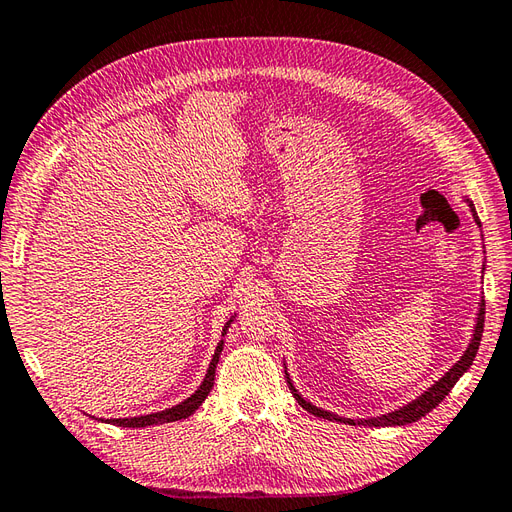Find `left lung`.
<instances>
[{
  "label": "left lung",
  "mask_w": 512,
  "mask_h": 512,
  "mask_svg": "<svg viewBox=\"0 0 512 512\" xmlns=\"http://www.w3.org/2000/svg\"><path fill=\"white\" fill-rule=\"evenodd\" d=\"M469 206H471V210H473V203H471V201H469ZM473 217H478V214H475V210H473ZM482 333H484V300L480 302L478 324H475L473 339H471L469 348L464 350L462 359H460V361L456 363V366H453V368L445 374V377H442L440 381H436L434 385H431V388H429L425 394H420L416 401H412L410 405L401 407V410L390 412L388 416H379V418H370V420H352V418L335 416V414H331V412H324V410H320V407L311 405L309 401H304L302 396L298 394V390L293 388V383L289 381V377H287V383H289V388H291V392H293V396H295V401H298V403L304 407V410H306V412H311L313 416L328 418V420H337V423H348V425H368V427H390V425L414 423V420H418L420 416H425L427 412L434 410V407H436V405H438L442 399H445V396L451 392V388H453V385L458 383V379L462 377V374L471 368V363H473L475 355H478V348H480V342H482Z\"/></svg>",
  "instance_id": "obj_1"
}]
</instances>
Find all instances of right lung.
Wrapping results in <instances>:
<instances>
[{
	"mask_svg": "<svg viewBox=\"0 0 512 512\" xmlns=\"http://www.w3.org/2000/svg\"><path fill=\"white\" fill-rule=\"evenodd\" d=\"M232 322V320H230ZM230 322H227V326H230ZM227 326L223 328V333L227 331ZM223 350V342H219L217 350H214V357L210 361V368H208V374L206 379H203V383L199 385V390L195 394H190L186 401H181L179 405L170 407V410H164V412H157V414H149V416H133V418H109L107 423H113L118 427H149V425H160V423H173V420H181V418H188L192 412L197 410V407L206 401V396L210 394L212 385H214V370H217V363H219V355Z\"/></svg>",
	"mask_w": 512,
	"mask_h": 512,
	"instance_id": "1",
	"label": "right lung"
}]
</instances>
